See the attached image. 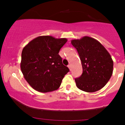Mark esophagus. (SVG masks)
Segmentation results:
<instances>
[{"label": "esophagus", "mask_w": 125, "mask_h": 125, "mask_svg": "<svg viewBox=\"0 0 125 125\" xmlns=\"http://www.w3.org/2000/svg\"><path fill=\"white\" fill-rule=\"evenodd\" d=\"M67 67H69V69L70 71H71V64H69V65L67 66Z\"/></svg>", "instance_id": "34e87169"}]
</instances>
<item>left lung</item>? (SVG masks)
<instances>
[{
    "instance_id": "left-lung-1",
    "label": "left lung",
    "mask_w": 125,
    "mask_h": 125,
    "mask_svg": "<svg viewBox=\"0 0 125 125\" xmlns=\"http://www.w3.org/2000/svg\"><path fill=\"white\" fill-rule=\"evenodd\" d=\"M71 43L76 49L83 68L82 75L74 79L76 86L86 92L101 89L113 73V62L109 53L99 42L89 36L72 40Z\"/></svg>"
}]
</instances>
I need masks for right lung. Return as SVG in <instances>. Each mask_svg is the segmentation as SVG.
<instances>
[{"mask_svg": "<svg viewBox=\"0 0 125 125\" xmlns=\"http://www.w3.org/2000/svg\"><path fill=\"white\" fill-rule=\"evenodd\" d=\"M66 38L41 36L31 41L21 52V69L31 86L42 93L57 90L69 71L59 54Z\"/></svg>", "mask_w": 125, "mask_h": 125, "instance_id": "add662e5", "label": "right lung"}]
</instances>
